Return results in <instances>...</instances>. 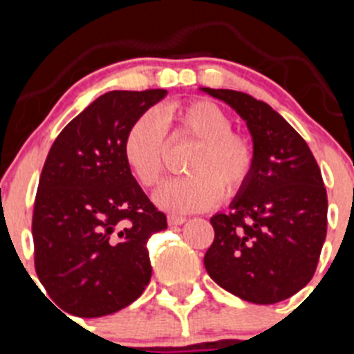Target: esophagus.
<instances>
[{
  "label": "esophagus",
  "mask_w": 354,
  "mask_h": 354,
  "mask_svg": "<svg viewBox=\"0 0 354 354\" xmlns=\"http://www.w3.org/2000/svg\"><path fill=\"white\" fill-rule=\"evenodd\" d=\"M184 221H186V218H184V216H179V214H168V223H170L171 227H177V225H183Z\"/></svg>",
  "instance_id": "obj_1"
}]
</instances>
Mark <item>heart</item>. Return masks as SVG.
Listing matches in <instances>:
<instances>
[{"instance_id":"heart-1","label":"heart","mask_w":354,"mask_h":354,"mask_svg":"<svg viewBox=\"0 0 354 354\" xmlns=\"http://www.w3.org/2000/svg\"><path fill=\"white\" fill-rule=\"evenodd\" d=\"M189 138L196 142L184 162L189 171L156 193V202L171 211L192 212L211 207L223 189L232 196L248 183L257 154L246 134L232 129V120L211 101L179 102L161 108L159 113L140 115L127 129L122 150L140 184L154 187L167 170L168 140Z\"/></svg>"}]
</instances>
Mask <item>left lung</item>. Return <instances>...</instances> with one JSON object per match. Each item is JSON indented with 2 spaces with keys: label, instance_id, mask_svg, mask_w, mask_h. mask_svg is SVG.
<instances>
[{
  "label": "left lung",
  "instance_id": "1",
  "mask_svg": "<svg viewBox=\"0 0 354 354\" xmlns=\"http://www.w3.org/2000/svg\"><path fill=\"white\" fill-rule=\"evenodd\" d=\"M246 120L255 168L227 214L211 218L209 277L237 298L271 305L310 282L326 239L328 196L305 140L270 104L236 90L204 88Z\"/></svg>",
  "mask_w": 354,
  "mask_h": 354
}]
</instances>
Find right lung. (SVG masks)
Returning a JSON list of instances; mask_svg holds the SVG:
<instances>
[{
	"label": "right lung",
	"instance_id": "obj_1",
	"mask_svg": "<svg viewBox=\"0 0 354 354\" xmlns=\"http://www.w3.org/2000/svg\"><path fill=\"white\" fill-rule=\"evenodd\" d=\"M167 90H113L64 127L49 150L33 207L35 271L53 301L102 317L150 282L147 241L167 228L124 158L127 129Z\"/></svg>",
	"mask_w": 354,
	"mask_h": 354
}]
</instances>
